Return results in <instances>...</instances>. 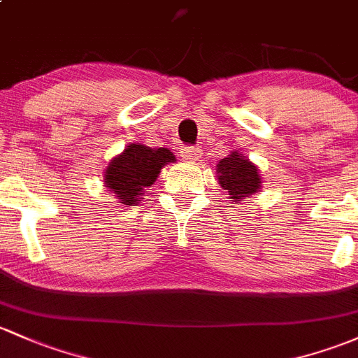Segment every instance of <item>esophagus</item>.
Returning <instances> with one entry per match:
<instances>
[{
    "label": "esophagus",
    "instance_id": "1",
    "mask_svg": "<svg viewBox=\"0 0 358 358\" xmlns=\"http://www.w3.org/2000/svg\"><path fill=\"white\" fill-rule=\"evenodd\" d=\"M180 155L184 157V160H196L199 157V148L182 147V148H180Z\"/></svg>",
    "mask_w": 358,
    "mask_h": 358
}]
</instances>
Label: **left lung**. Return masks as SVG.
I'll list each match as a JSON object with an SVG mask.
<instances>
[{"instance_id":"obj_1","label":"left lung","mask_w":358,"mask_h":358,"mask_svg":"<svg viewBox=\"0 0 358 358\" xmlns=\"http://www.w3.org/2000/svg\"><path fill=\"white\" fill-rule=\"evenodd\" d=\"M218 182L229 191L234 201H244L248 196L257 193L261 189V176L256 165H252L242 153L232 152L227 159H222L217 165Z\"/></svg>"}]
</instances>
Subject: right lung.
Masks as SVG:
<instances>
[{
    "instance_id": "add662e5",
    "label": "right lung",
    "mask_w": 358,
    "mask_h": 358,
    "mask_svg": "<svg viewBox=\"0 0 358 358\" xmlns=\"http://www.w3.org/2000/svg\"><path fill=\"white\" fill-rule=\"evenodd\" d=\"M174 162L169 148H148L129 145L107 167L103 182L117 196L119 203L134 206L143 199L145 187L152 186L165 164Z\"/></svg>"
}]
</instances>
